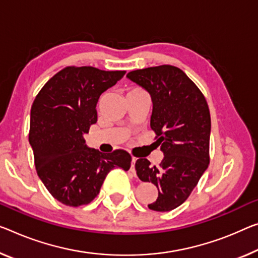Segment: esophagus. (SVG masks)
<instances>
[{
	"label": "esophagus",
	"mask_w": 258,
	"mask_h": 258,
	"mask_svg": "<svg viewBox=\"0 0 258 258\" xmlns=\"http://www.w3.org/2000/svg\"><path fill=\"white\" fill-rule=\"evenodd\" d=\"M135 162H136V158H133L132 165H130V172L133 174H135V172H136V170H135Z\"/></svg>",
	"instance_id": "esophagus-1"
}]
</instances>
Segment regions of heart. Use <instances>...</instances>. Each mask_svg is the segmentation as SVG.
<instances>
[{
  "mask_svg": "<svg viewBox=\"0 0 258 258\" xmlns=\"http://www.w3.org/2000/svg\"><path fill=\"white\" fill-rule=\"evenodd\" d=\"M142 89H140V88H130L129 90H128V93H132V92H136V91H141Z\"/></svg>",
  "mask_w": 258,
  "mask_h": 258,
  "instance_id": "1",
  "label": "heart"
}]
</instances>
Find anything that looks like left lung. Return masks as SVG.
Wrapping results in <instances>:
<instances>
[{
    "instance_id": "obj_1",
    "label": "left lung",
    "mask_w": 258,
    "mask_h": 258,
    "mask_svg": "<svg viewBox=\"0 0 258 258\" xmlns=\"http://www.w3.org/2000/svg\"><path fill=\"white\" fill-rule=\"evenodd\" d=\"M126 77L151 94L150 125L165 154L159 166L140 158L135 168L142 181H151L158 188V197L149 209L170 211L190 196L209 166L211 116L207 99L174 66L133 70Z\"/></svg>"
}]
</instances>
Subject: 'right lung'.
<instances>
[{"label": "right lung", "mask_w": 258, "mask_h": 258, "mask_svg": "<svg viewBox=\"0 0 258 258\" xmlns=\"http://www.w3.org/2000/svg\"><path fill=\"white\" fill-rule=\"evenodd\" d=\"M125 71L94 67H66L55 74L31 107L29 142L35 169L55 200L68 207L89 204L115 167L128 170L132 156L124 150L101 153L85 145L83 135L97 122L101 93Z\"/></svg>", "instance_id": "obj_1"}]
</instances>
